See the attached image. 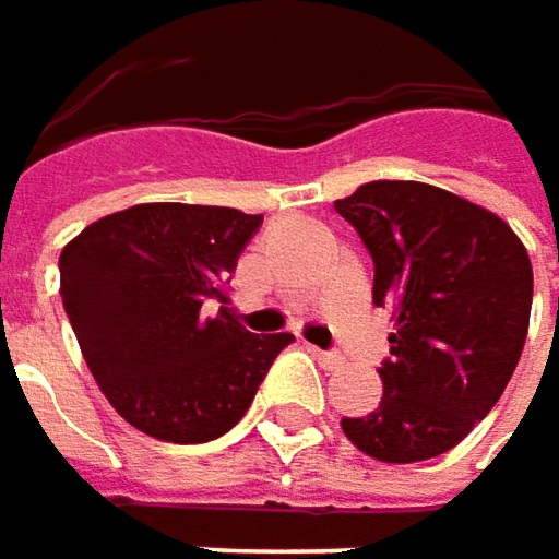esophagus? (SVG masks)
<instances>
[{"instance_id":"obj_1","label":"esophagus","mask_w":559,"mask_h":559,"mask_svg":"<svg viewBox=\"0 0 559 559\" xmlns=\"http://www.w3.org/2000/svg\"><path fill=\"white\" fill-rule=\"evenodd\" d=\"M312 357L319 360V367H325V370H338V367H345V357L338 354V350H319V347H312Z\"/></svg>"}]
</instances>
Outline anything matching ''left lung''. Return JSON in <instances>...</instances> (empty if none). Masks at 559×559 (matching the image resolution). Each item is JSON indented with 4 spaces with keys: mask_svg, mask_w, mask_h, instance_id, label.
<instances>
[{
    "mask_svg": "<svg viewBox=\"0 0 559 559\" xmlns=\"http://www.w3.org/2000/svg\"><path fill=\"white\" fill-rule=\"evenodd\" d=\"M335 212L370 249L373 304L395 319L377 411L342 417V430L389 465L443 455L497 405L522 357L528 249L500 214L430 182H364Z\"/></svg>",
    "mask_w": 559,
    "mask_h": 559,
    "instance_id": "obj_1",
    "label": "left lung"
}]
</instances>
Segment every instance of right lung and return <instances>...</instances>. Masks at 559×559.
Masks as SVG:
<instances>
[{"label": "right lung", "mask_w": 559, "mask_h": 559, "mask_svg": "<svg viewBox=\"0 0 559 559\" xmlns=\"http://www.w3.org/2000/svg\"><path fill=\"white\" fill-rule=\"evenodd\" d=\"M262 214L145 202L87 224L59 255V294L91 377L135 430L164 443L227 433L290 332L252 335L227 272Z\"/></svg>", "instance_id": "add662e5"}]
</instances>
